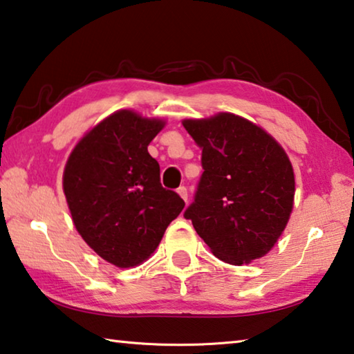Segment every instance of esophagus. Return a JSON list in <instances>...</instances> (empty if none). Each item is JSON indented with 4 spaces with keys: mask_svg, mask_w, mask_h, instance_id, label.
Segmentation results:
<instances>
[{
    "mask_svg": "<svg viewBox=\"0 0 354 354\" xmlns=\"http://www.w3.org/2000/svg\"><path fill=\"white\" fill-rule=\"evenodd\" d=\"M178 195L181 196V198H183L185 203H187V196H189V195H187V189H185L184 185H183V187L178 189Z\"/></svg>",
    "mask_w": 354,
    "mask_h": 354,
    "instance_id": "1",
    "label": "esophagus"
}]
</instances>
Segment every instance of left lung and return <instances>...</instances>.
Segmentation results:
<instances>
[{
    "label": "left lung",
    "instance_id": "8db88e82",
    "mask_svg": "<svg viewBox=\"0 0 354 354\" xmlns=\"http://www.w3.org/2000/svg\"><path fill=\"white\" fill-rule=\"evenodd\" d=\"M203 148V176L184 212L214 256L232 266L259 259L289 223L295 175L273 136L231 112L185 118Z\"/></svg>",
    "mask_w": 354,
    "mask_h": 354
}]
</instances>
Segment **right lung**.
<instances>
[{"instance_id":"add662e5","label":"right lung","mask_w":354,"mask_h":354,"mask_svg":"<svg viewBox=\"0 0 354 354\" xmlns=\"http://www.w3.org/2000/svg\"><path fill=\"white\" fill-rule=\"evenodd\" d=\"M167 122L120 109L84 134L67 159L65 200L76 231L100 257L118 268L140 266L184 209L160 184L148 145Z\"/></svg>"}]
</instances>
